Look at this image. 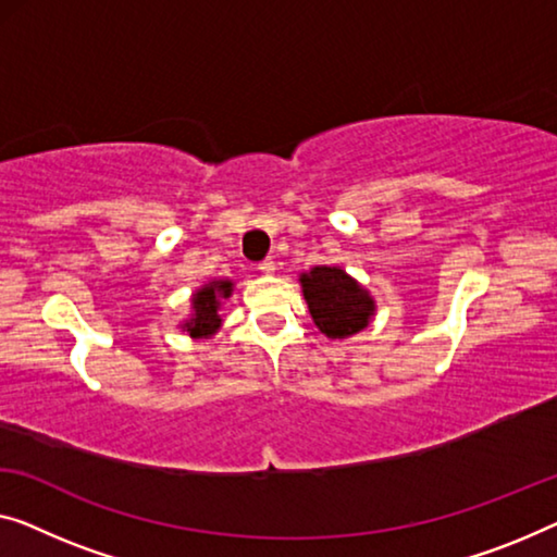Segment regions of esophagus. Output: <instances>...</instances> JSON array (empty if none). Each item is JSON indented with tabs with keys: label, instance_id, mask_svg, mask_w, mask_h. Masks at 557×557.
Instances as JSON below:
<instances>
[{
	"label": "esophagus",
	"instance_id": "1",
	"mask_svg": "<svg viewBox=\"0 0 557 557\" xmlns=\"http://www.w3.org/2000/svg\"><path fill=\"white\" fill-rule=\"evenodd\" d=\"M257 270H260L262 275H275V272H277V264L272 262V260H264V262L257 264Z\"/></svg>",
	"mask_w": 557,
	"mask_h": 557
}]
</instances>
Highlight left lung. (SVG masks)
<instances>
[{
    "label": "left lung",
    "mask_w": 557,
    "mask_h": 557,
    "mask_svg": "<svg viewBox=\"0 0 557 557\" xmlns=\"http://www.w3.org/2000/svg\"><path fill=\"white\" fill-rule=\"evenodd\" d=\"M300 285L312 322L330 339H345L362 332L375 318L377 305L368 287H362L343 268L318 264L300 272Z\"/></svg>",
    "instance_id": "obj_1"
}]
</instances>
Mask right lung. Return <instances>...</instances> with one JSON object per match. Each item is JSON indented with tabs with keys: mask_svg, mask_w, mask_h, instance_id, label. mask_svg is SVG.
<instances>
[{
	"mask_svg": "<svg viewBox=\"0 0 557 557\" xmlns=\"http://www.w3.org/2000/svg\"><path fill=\"white\" fill-rule=\"evenodd\" d=\"M235 282L232 280H210L202 287H197L189 300V318L182 322V332H187L195 339H210L222 327V300L232 295Z\"/></svg>",
	"mask_w": 557,
	"mask_h": 557,
	"instance_id": "obj_1",
	"label": "right lung"
}]
</instances>
